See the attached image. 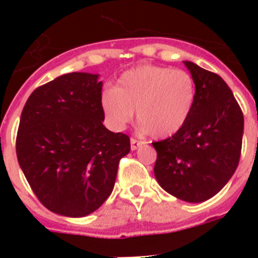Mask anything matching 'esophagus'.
Wrapping results in <instances>:
<instances>
[{
	"label": "esophagus",
	"mask_w": 258,
	"mask_h": 258,
	"mask_svg": "<svg viewBox=\"0 0 258 258\" xmlns=\"http://www.w3.org/2000/svg\"><path fill=\"white\" fill-rule=\"evenodd\" d=\"M142 145H145V142H143V141H140V140H136V138H132L131 140V147H132V150H137V149H140L141 146Z\"/></svg>",
	"instance_id": "obj_1"
}]
</instances>
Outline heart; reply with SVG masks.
I'll list each match as a JSON object with an SVG mask.
<instances>
[{"mask_svg":"<svg viewBox=\"0 0 258 258\" xmlns=\"http://www.w3.org/2000/svg\"><path fill=\"white\" fill-rule=\"evenodd\" d=\"M195 98L197 85L188 72L142 64L124 72L115 89H106L101 104L115 131H122L137 111V121L146 133L165 138L186 124Z\"/></svg>","mask_w":258,"mask_h":258,"instance_id":"1","label":"heart"}]
</instances>
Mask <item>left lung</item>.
I'll list each match as a JSON object with an SVG mask.
<instances>
[{"label":"left lung","instance_id":"left-lung-1","mask_svg":"<svg viewBox=\"0 0 258 258\" xmlns=\"http://www.w3.org/2000/svg\"><path fill=\"white\" fill-rule=\"evenodd\" d=\"M197 85L187 121L154 142V173L161 187L188 203L206 202L229 182L239 164L244 117L227 84L211 71L183 61Z\"/></svg>","mask_w":258,"mask_h":258}]
</instances>
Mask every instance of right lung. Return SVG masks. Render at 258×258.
<instances>
[{
  "label": "right lung",
  "instance_id": "right-lung-1",
  "mask_svg": "<svg viewBox=\"0 0 258 258\" xmlns=\"http://www.w3.org/2000/svg\"><path fill=\"white\" fill-rule=\"evenodd\" d=\"M98 75H61L29 95L17 156L41 204L67 217L97 211L111 195L131 138L103 125Z\"/></svg>",
  "mask_w": 258,
  "mask_h": 258
}]
</instances>
